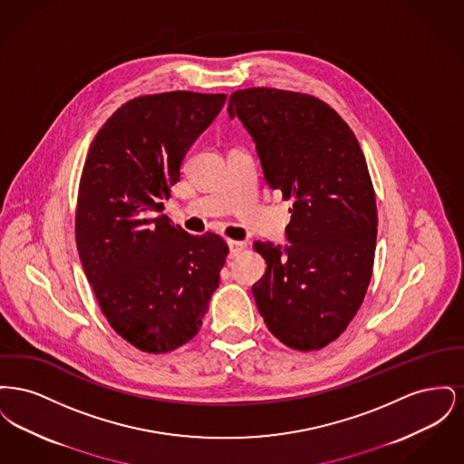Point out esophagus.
Wrapping results in <instances>:
<instances>
[{
  "instance_id": "obj_1",
  "label": "esophagus",
  "mask_w": 464,
  "mask_h": 464,
  "mask_svg": "<svg viewBox=\"0 0 464 464\" xmlns=\"http://www.w3.org/2000/svg\"><path fill=\"white\" fill-rule=\"evenodd\" d=\"M227 245H229V257H231V259L237 257V256H240L243 248H245V242H238V240H229Z\"/></svg>"
}]
</instances>
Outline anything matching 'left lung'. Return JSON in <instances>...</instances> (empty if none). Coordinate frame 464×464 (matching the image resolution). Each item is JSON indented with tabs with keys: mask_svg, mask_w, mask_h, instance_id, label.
Returning <instances> with one entry per match:
<instances>
[{
	"mask_svg": "<svg viewBox=\"0 0 464 464\" xmlns=\"http://www.w3.org/2000/svg\"><path fill=\"white\" fill-rule=\"evenodd\" d=\"M227 112L252 135L269 186L292 201L285 250L254 243L267 265L256 304L280 343L322 350L346 331L372 276L377 208L365 156L348 123L309 93L237 90Z\"/></svg>",
	"mask_w": 464,
	"mask_h": 464,
	"instance_id": "obj_1",
	"label": "left lung"
}]
</instances>
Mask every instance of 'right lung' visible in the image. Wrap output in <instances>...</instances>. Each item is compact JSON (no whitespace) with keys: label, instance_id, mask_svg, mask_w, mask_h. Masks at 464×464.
<instances>
[{"label":"right lung","instance_id":"add662e5","mask_svg":"<svg viewBox=\"0 0 464 464\" xmlns=\"http://www.w3.org/2000/svg\"><path fill=\"white\" fill-rule=\"evenodd\" d=\"M224 102L226 93L188 90L140 95L90 144L74 218L78 254L111 327L146 353L191 341L219 287L227 243L188 235L158 212Z\"/></svg>","mask_w":464,"mask_h":464}]
</instances>
